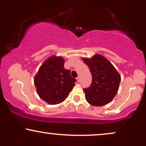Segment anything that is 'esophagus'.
Wrapping results in <instances>:
<instances>
[{
    "label": "esophagus",
    "instance_id": "34e87169",
    "mask_svg": "<svg viewBox=\"0 0 146 146\" xmlns=\"http://www.w3.org/2000/svg\"><path fill=\"white\" fill-rule=\"evenodd\" d=\"M77 81H78V82H80V77H77Z\"/></svg>",
    "mask_w": 146,
    "mask_h": 146
}]
</instances>
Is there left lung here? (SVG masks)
I'll list each match as a JSON object with an SVG mask.
<instances>
[{
  "label": "left lung",
  "mask_w": 146,
  "mask_h": 146,
  "mask_svg": "<svg viewBox=\"0 0 146 146\" xmlns=\"http://www.w3.org/2000/svg\"><path fill=\"white\" fill-rule=\"evenodd\" d=\"M82 60L92 74L90 87L83 89L86 101L94 106L107 104L118 91L121 76L113 65L101 55Z\"/></svg>",
  "instance_id": "1"
}]
</instances>
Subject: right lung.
I'll return each mask as SVG.
<instances>
[{
  "label": "right lung",
  "instance_id": "right-lung-1",
  "mask_svg": "<svg viewBox=\"0 0 146 146\" xmlns=\"http://www.w3.org/2000/svg\"><path fill=\"white\" fill-rule=\"evenodd\" d=\"M62 57L51 56L45 60L34 78L37 93L49 104L64 101L75 86L76 80L71 76L70 70L64 67Z\"/></svg>",
  "mask_w": 146,
  "mask_h": 146
}]
</instances>
